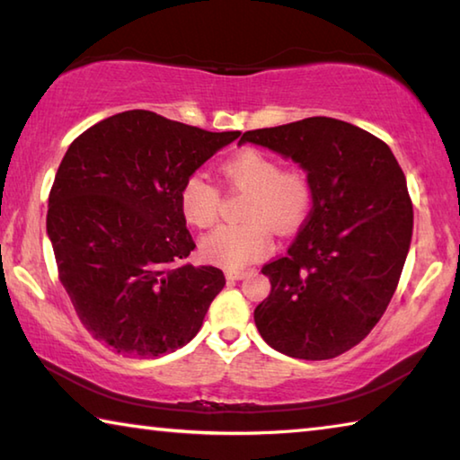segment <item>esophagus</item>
<instances>
[{"label":"esophagus","instance_id":"esophagus-1","mask_svg":"<svg viewBox=\"0 0 460 460\" xmlns=\"http://www.w3.org/2000/svg\"><path fill=\"white\" fill-rule=\"evenodd\" d=\"M225 276H227V279H243L247 276L245 270H227L225 271Z\"/></svg>","mask_w":460,"mask_h":460}]
</instances>
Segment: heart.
<instances>
[{
	"instance_id": "obj_1",
	"label": "heart",
	"mask_w": 460,
	"mask_h": 460,
	"mask_svg": "<svg viewBox=\"0 0 460 460\" xmlns=\"http://www.w3.org/2000/svg\"><path fill=\"white\" fill-rule=\"evenodd\" d=\"M229 189L247 192L241 208V225L207 233L200 253L221 268H245L270 252L274 229L279 235L292 233L306 221L313 208L314 189L302 168H279V162L261 150L247 147L221 164ZM178 202L184 219L199 229L213 227L219 219L221 192L205 176L190 174L181 186Z\"/></svg>"
}]
</instances>
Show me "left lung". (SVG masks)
<instances>
[{
	"label": "left lung",
	"mask_w": 460,
	"mask_h": 460,
	"mask_svg": "<svg viewBox=\"0 0 460 460\" xmlns=\"http://www.w3.org/2000/svg\"><path fill=\"white\" fill-rule=\"evenodd\" d=\"M245 142L298 162L314 189L288 253L261 268L271 292L255 326L288 357L332 359L367 337L398 288L414 225L406 176L384 139L332 118L252 129Z\"/></svg>",
	"instance_id": "1"
}]
</instances>
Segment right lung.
I'll return each mask as SVG.
<instances>
[{
    "label": "right lung",
    "mask_w": 460,
    "mask_h": 460,
    "mask_svg": "<svg viewBox=\"0 0 460 460\" xmlns=\"http://www.w3.org/2000/svg\"><path fill=\"white\" fill-rule=\"evenodd\" d=\"M241 131H207L131 109L95 123L62 158L46 229L58 279L93 339L123 357L186 345L225 276L194 249L182 182Z\"/></svg>",
    "instance_id": "obj_1"
}]
</instances>
